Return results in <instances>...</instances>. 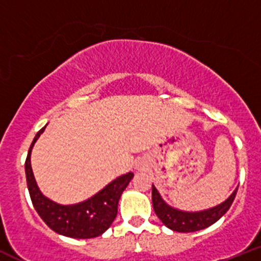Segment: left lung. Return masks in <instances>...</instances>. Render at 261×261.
<instances>
[{"instance_id": "obj_1", "label": "left lung", "mask_w": 261, "mask_h": 261, "mask_svg": "<svg viewBox=\"0 0 261 261\" xmlns=\"http://www.w3.org/2000/svg\"><path fill=\"white\" fill-rule=\"evenodd\" d=\"M236 194L237 189L232 192L231 196L226 201L211 209H205V211L200 212H184L168 205L162 199L161 194L155 189V186L154 185L151 186L153 208L158 218L169 229L176 232H184V233L200 231V229H204L206 227L212 226L213 223H216L231 208L232 203H233L234 198H236Z\"/></svg>"}]
</instances>
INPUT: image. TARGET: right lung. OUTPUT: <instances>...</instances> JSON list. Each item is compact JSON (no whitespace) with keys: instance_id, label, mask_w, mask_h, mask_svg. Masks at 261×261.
Instances as JSON below:
<instances>
[{"instance_id":"1","label":"right lung","mask_w":261,"mask_h":261,"mask_svg":"<svg viewBox=\"0 0 261 261\" xmlns=\"http://www.w3.org/2000/svg\"><path fill=\"white\" fill-rule=\"evenodd\" d=\"M45 126L35 135L25 161L28 190L34 209L45 224L56 233L71 239H93L105 233L117 216L121 194L133 179L134 173L122 174L88 200L72 205H61L45 198L40 192L30 164V154L35 141Z\"/></svg>"}]
</instances>
